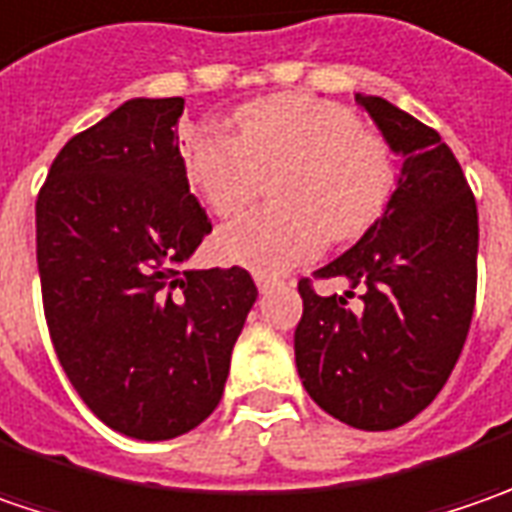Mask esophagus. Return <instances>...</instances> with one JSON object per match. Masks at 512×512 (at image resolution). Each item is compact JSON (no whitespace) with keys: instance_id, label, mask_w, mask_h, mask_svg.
I'll list each match as a JSON object with an SVG mask.
<instances>
[{"instance_id":"esophagus-1","label":"esophagus","mask_w":512,"mask_h":512,"mask_svg":"<svg viewBox=\"0 0 512 512\" xmlns=\"http://www.w3.org/2000/svg\"><path fill=\"white\" fill-rule=\"evenodd\" d=\"M256 287H259V293H270L276 287V282H270L265 276H256Z\"/></svg>"}]
</instances>
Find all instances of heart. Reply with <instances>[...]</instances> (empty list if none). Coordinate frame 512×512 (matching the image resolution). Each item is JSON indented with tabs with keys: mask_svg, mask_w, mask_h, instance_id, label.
Segmentation results:
<instances>
[{
	"mask_svg": "<svg viewBox=\"0 0 512 512\" xmlns=\"http://www.w3.org/2000/svg\"><path fill=\"white\" fill-rule=\"evenodd\" d=\"M236 136L202 128L190 133V185L219 216L247 207L262 176L273 179L276 207L233 219L219 233L227 262L259 276H279L313 259L325 233L350 239L387 205L396 187L393 150L336 102L285 93L253 102L236 116Z\"/></svg>",
	"mask_w": 512,
	"mask_h": 512,
	"instance_id": "obj_1",
	"label": "heart"
}]
</instances>
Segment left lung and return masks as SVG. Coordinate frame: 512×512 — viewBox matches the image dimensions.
<instances>
[{
  "instance_id": "8db88e82",
  "label": "left lung",
  "mask_w": 512,
  "mask_h": 512,
  "mask_svg": "<svg viewBox=\"0 0 512 512\" xmlns=\"http://www.w3.org/2000/svg\"><path fill=\"white\" fill-rule=\"evenodd\" d=\"M384 142L402 159L382 216L339 259L316 270L344 279V296L299 282L293 336L299 379L333 419L393 430L436 399L459 362L473 305L479 213L453 150L433 128L387 99L356 93ZM353 286L363 305L350 311Z\"/></svg>"
}]
</instances>
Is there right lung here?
<instances>
[{
    "mask_svg": "<svg viewBox=\"0 0 512 512\" xmlns=\"http://www.w3.org/2000/svg\"><path fill=\"white\" fill-rule=\"evenodd\" d=\"M182 110V96L128 99L59 150L36 199L56 356L82 402L142 442L216 410L259 296L242 267H185L213 227L187 185Z\"/></svg>",
    "mask_w": 512,
    "mask_h": 512,
    "instance_id": "right-lung-1",
    "label": "right lung"
}]
</instances>
